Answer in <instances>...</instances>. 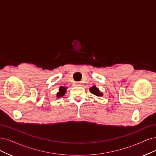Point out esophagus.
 <instances>
[{"label": "esophagus", "instance_id": "obj_1", "mask_svg": "<svg viewBox=\"0 0 156 156\" xmlns=\"http://www.w3.org/2000/svg\"><path fill=\"white\" fill-rule=\"evenodd\" d=\"M75 85H76V86H80V85H81V83L79 82H77L75 83Z\"/></svg>", "mask_w": 156, "mask_h": 156}]
</instances>
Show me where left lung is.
<instances>
[{
  "label": "left lung",
  "instance_id": "obj_1",
  "mask_svg": "<svg viewBox=\"0 0 156 156\" xmlns=\"http://www.w3.org/2000/svg\"><path fill=\"white\" fill-rule=\"evenodd\" d=\"M89 90H90V93L92 94H94V95H96L97 96H103V93H101V92L100 91V90L96 87V85L93 86V87L89 89Z\"/></svg>",
  "mask_w": 156,
  "mask_h": 156
}]
</instances>
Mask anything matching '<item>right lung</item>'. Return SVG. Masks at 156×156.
Instances as JSON below:
<instances>
[{
	"mask_svg": "<svg viewBox=\"0 0 156 156\" xmlns=\"http://www.w3.org/2000/svg\"><path fill=\"white\" fill-rule=\"evenodd\" d=\"M66 93V88L64 87H60L59 89V92L56 94V97L61 98V97L64 96Z\"/></svg>",
	"mask_w": 156,
	"mask_h": 156,
	"instance_id": "obj_1",
	"label": "right lung"
}]
</instances>
